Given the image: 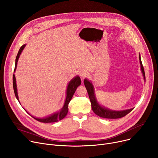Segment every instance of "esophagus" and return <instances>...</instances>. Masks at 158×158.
<instances>
[{
	"instance_id": "esophagus-1",
	"label": "esophagus",
	"mask_w": 158,
	"mask_h": 158,
	"mask_svg": "<svg viewBox=\"0 0 158 158\" xmlns=\"http://www.w3.org/2000/svg\"><path fill=\"white\" fill-rule=\"evenodd\" d=\"M79 73L80 77L82 78V79H85V77H86L88 76V72L86 70H81L79 72Z\"/></svg>"
}]
</instances>
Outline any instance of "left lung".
I'll return each instance as SVG.
<instances>
[{
  "instance_id": "8db88e82",
  "label": "left lung",
  "mask_w": 158,
  "mask_h": 158,
  "mask_svg": "<svg viewBox=\"0 0 158 158\" xmlns=\"http://www.w3.org/2000/svg\"><path fill=\"white\" fill-rule=\"evenodd\" d=\"M139 63L141 66V71L142 72L144 81H145V75L144 69L142 63V60H141V56L139 54ZM84 84L87 89L89 100L91 102V104H92V110L98 116V117L105 118H119L124 117V116H126L133 110V108H131L129 110H123V111H114V110H110L108 108H106V107L101 106L98 102L95 95L94 87L92 83V82L88 81L87 79H85L84 80Z\"/></svg>"
}]
</instances>
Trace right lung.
<instances>
[{"instance_id":"obj_1","label":"right lung","mask_w":158,"mask_h":158,"mask_svg":"<svg viewBox=\"0 0 158 158\" xmlns=\"http://www.w3.org/2000/svg\"><path fill=\"white\" fill-rule=\"evenodd\" d=\"M26 44L23 45L19 49V52L17 56H16V60H15V70H14V72L16 70V66H17V63H18V60L19 59V57L22 52V51L23 50V48L26 47ZM81 84V79L79 77V76H77L75 77H73L70 82L68 85L67 88H66V99H65V102L63 106V107L61 108V110L56 113H54L52 114H51L48 117H44V118H36L35 117H32V115H31L28 112H27V111L26 110V111L29 114L32 118H34L35 119H36V120L41 122H44V123H51V122H58L59 120H62L63 118H64L66 114L68 113L69 111V104L70 102V101H71V99L76 92V90L77 89V88L80 86ZM13 89H14V92H15V97L16 98V99L19 101V103L20 104V101H19V96H18V93H17V87H16V78H15V74H13Z\"/></svg>"}]
</instances>
